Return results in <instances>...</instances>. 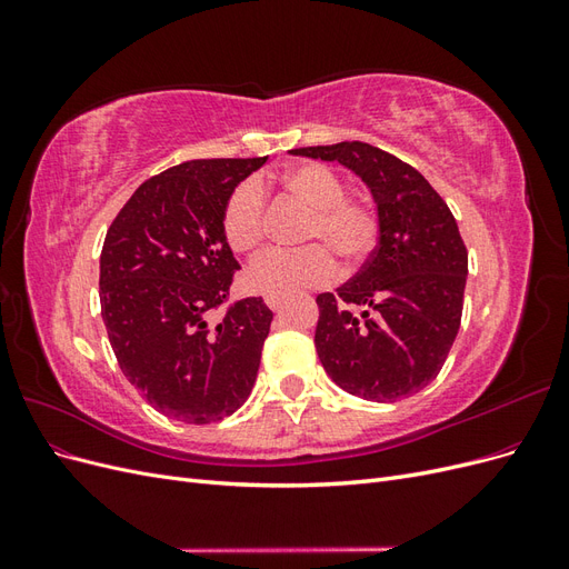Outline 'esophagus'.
<instances>
[{
	"label": "esophagus",
	"instance_id": "34e87169",
	"mask_svg": "<svg viewBox=\"0 0 569 569\" xmlns=\"http://www.w3.org/2000/svg\"><path fill=\"white\" fill-rule=\"evenodd\" d=\"M266 303H268L270 311H280L282 303H284V299H282V297H278V295H266Z\"/></svg>",
	"mask_w": 569,
	"mask_h": 569
}]
</instances>
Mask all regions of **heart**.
<instances>
[{
  "label": "heart",
  "instance_id": "heart-1",
  "mask_svg": "<svg viewBox=\"0 0 569 569\" xmlns=\"http://www.w3.org/2000/svg\"><path fill=\"white\" fill-rule=\"evenodd\" d=\"M282 187L313 206L303 239L318 244L258 256L247 270V280L256 291L287 297L299 289L325 287L339 272L335 256L343 258L347 266L366 261L380 237V216L370 201L349 199L347 184L335 170L313 161L289 168ZM266 230L263 189L256 180H247L226 203L222 234L234 251L249 253L261 247Z\"/></svg>",
  "mask_w": 569,
  "mask_h": 569
}]
</instances>
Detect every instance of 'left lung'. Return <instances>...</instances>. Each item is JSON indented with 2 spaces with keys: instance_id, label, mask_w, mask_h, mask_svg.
Here are the masks:
<instances>
[{
  "instance_id": "8db88e82",
  "label": "left lung",
  "mask_w": 569,
  "mask_h": 569,
  "mask_svg": "<svg viewBox=\"0 0 569 569\" xmlns=\"http://www.w3.org/2000/svg\"><path fill=\"white\" fill-rule=\"evenodd\" d=\"M291 153L353 170L380 216V237L366 266L337 295L316 299L320 363L335 385L360 399H408L439 375L460 327L468 249L458 222L416 168L372 144L339 142Z\"/></svg>"
}]
</instances>
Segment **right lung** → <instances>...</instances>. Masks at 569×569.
<instances>
[{
    "mask_svg": "<svg viewBox=\"0 0 569 569\" xmlns=\"http://www.w3.org/2000/svg\"><path fill=\"white\" fill-rule=\"evenodd\" d=\"M258 159H199L134 189L104 239L99 301L128 382L170 420L209 425L242 406L272 311L261 297L226 303L237 258L222 234L234 187Z\"/></svg>",
    "mask_w": 569,
    "mask_h": 569,
    "instance_id": "right-lung-1",
    "label": "right lung"
}]
</instances>
